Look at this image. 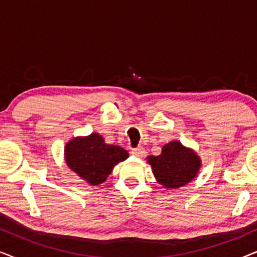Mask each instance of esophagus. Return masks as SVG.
<instances>
[{
	"label": "esophagus",
	"instance_id": "esophagus-1",
	"mask_svg": "<svg viewBox=\"0 0 257 257\" xmlns=\"http://www.w3.org/2000/svg\"><path fill=\"white\" fill-rule=\"evenodd\" d=\"M132 156H135L137 158H142L144 157V154H145V150L143 149V147H137V149H133L131 151Z\"/></svg>",
	"mask_w": 257,
	"mask_h": 257
}]
</instances>
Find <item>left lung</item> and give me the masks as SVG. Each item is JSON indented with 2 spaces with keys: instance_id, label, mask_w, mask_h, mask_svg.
Segmentation results:
<instances>
[{
  "instance_id": "1",
  "label": "left lung",
  "mask_w": 257,
  "mask_h": 257,
  "mask_svg": "<svg viewBox=\"0 0 257 257\" xmlns=\"http://www.w3.org/2000/svg\"><path fill=\"white\" fill-rule=\"evenodd\" d=\"M146 159L157 182L166 189H177L189 184L198 177L202 165L198 153L178 140L165 144L159 156H149Z\"/></svg>"
}]
</instances>
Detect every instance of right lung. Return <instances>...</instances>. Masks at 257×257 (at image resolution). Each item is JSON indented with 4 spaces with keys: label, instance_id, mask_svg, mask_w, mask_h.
Returning a JSON list of instances; mask_svg holds the SVG:
<instances>
[{
    "label": "right lung",
    "instance_id": "obj_1",
    "mask_svg": "<svg viewBox=\"0 0 257 257\" xmlns=\"http://www.w3.org/2000/svg\"><path fill=\"white\" fill-rule=\"evenodd\" d=\"M64 158L68 167L90 186L106 180L115 165L128 158L127 151L120 146L108 145L99 133L75 137L66 143Z\"/></svg>",
    "mask_w": 257,
    "mask_h": 257
}]
</instances>
